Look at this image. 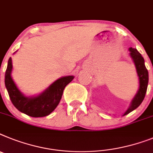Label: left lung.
Instances as JSON below:
<instances>
[{
  "instance_id": "1",
  "label": "left lung",
  "mask_w": 153,
  "mask_h": 153,
  "mask_svg": "<svg viewBox=\"0 0 153 153\" xmlns=\"http://www.w3.org/2000/svg\"><path fill=\"white\" fill-rule=\"evenodd\" d=\"M129 51H130V56H131L133 61L135 62L137 74L139 76V89L135 97L131 100V105L124 114V115L129 114L130 112L136 109L142 104V102L145 98V96H146L149 83V73L146 66H145V61L143 57L142 56V55L138 52L136 49L130 48Z\"/></svg>"
}]
</instances>
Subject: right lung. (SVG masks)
Returning a JSON list of instances; mask_svg holds the SVG:
<instances>
[{
  "label": "right lung",
  "mask_w": 153,
  "mask_h": 153,
  "mask_svg": "<svg viewBox=\"0 0 153 153\" xmlns=\"http://www.w3.org/2000/svg\"><path fill=\"white\" fill-rule=\"evenodd\" d=\"M11 70L12 62L11 58H10L5 72L4 83L11 102L19 111L33 117H45L52 113L62 98L64 88L74 78V76L60 78L49 86V88L41 94L28 97L22 94L17 88L11 76Z\"/></svg>",
  "instance_id": "add662e5"
}]
</instances>
